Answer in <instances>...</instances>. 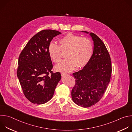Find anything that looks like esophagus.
I'll return each mask as SVG.
<instances>
[{"mask_svg":"<svg viewBox=\"0 0 132 132\" xmlns=\"http://www.w3.org/2000/svg\"><path fill=\"white\" fill-rule=\"evenodd\" d=\"M61 75H62V77H64V76H67V73H62Z\"/></svg>","mask_w":132,"mask_h":132,"instance_id":"esophagus-1","label":"esophagus"}]
</instances>
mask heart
Instances as JSON below:
<instances>
[{"label": "heart", "instance_id": "b5f03b06", "mask_svg": "<svg viewBox=\"0 0 132 132\" xmlns=\"http://www.w3.org/2000/svg\"><path fill=\"white\" fill-rule=\"evenodd\" d=\"M61 50L66 51V59L61 61L55 66L56 71L68 72L75 67L81 68L90 61L93 54V45L90 40L85 37L68 33L59 41V45L51 43L48 47V53L54 63L61 59Z\"/></svg>", "mask_w": 132, "mask_h": 132}]
</instances>
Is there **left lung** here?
<instances>
[{"label":"left lung","mask_w":132,"mask_h":132,"mask_svg":"<svg viewBox=\"0 0 132 132\" xmlns=\"http://www.w3.org/2000/svg\"><path fill=\"white\" fill-rule=\"evenodd\" d=\"M89 34L93 42L92 57L89 63L73 73L76 84L71 91L72 101L79 106L88 108L96 104L102 97L110 82L112 72L109 53L102 40L93 33Z\"/></svg>","instance_id":"1"}]
</instances>
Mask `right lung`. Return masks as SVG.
<instances>
[{
    "label": "right lung",
    "mask_w": 132,
    "mask_h": 132,
    "mask_svg": "<svg viewBox=\"0 0 132 132\" xmlns=\"http://www.w3.org/2000/svg\"><path fill=\"white\" fill-rule=\"evenodd\" d=\"M60 34L53 30L38 32L29 40L19 57L17 76L24 96L33 103L42 104L50 101L61 79L60 72L52 73L53 64L48 53L51 41Z\"/></svg>",
    "instance_id": "add662e5"
}]
</instances>
